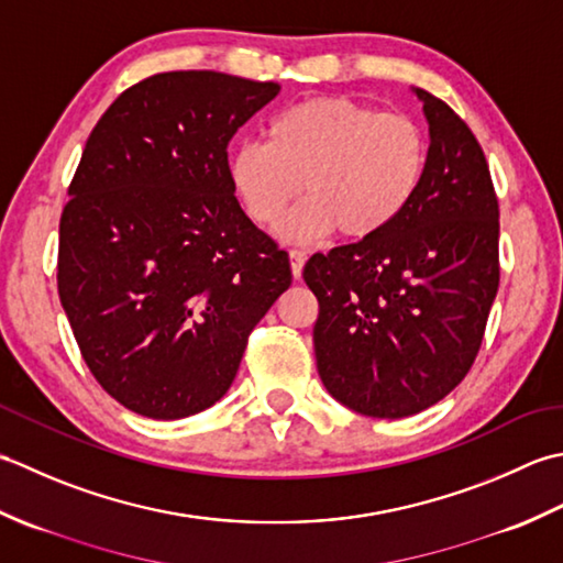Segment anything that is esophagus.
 <instances>
[{
	"label": "esophagus",
	"mask_w": 563,
	"mask_h": 563,
	"mask_svg": "<svg viewBox=\"0 0 563 563\" xmlns=\"http://www.w3.org/2000/svg\"><path fill=\"white\" fill-rule=\"evenodd\" d=\"M289 260H291V274L294 279H301V272L306 265V255L301 250H289Z\"/></svg>",
	"instance_id": "esophagus-1"
}]
</instances>
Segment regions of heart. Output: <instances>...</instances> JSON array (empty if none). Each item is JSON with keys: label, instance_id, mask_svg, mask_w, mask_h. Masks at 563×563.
Masks as SVG:
<instances>
[{"label": "heart", "instance_id": "obj_1", "mask_svg": "<svg viewBox=\"0 0 563 563\" xmlns=\"http://www.w3.org/2000/svg\"><path fill=\"white\" fill-rule=\"evenodd\" d=\"M428 135L396 111L347 97H313L279 111L267 141H247L228 159V177L245 213L279 225L286 243H316L340 231L347 240L382 235L418 197L428 172Z\"/></svg>", "mask_w": 563, "mask_h": 563}]
</instances>
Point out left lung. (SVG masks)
Wrapping results in <instances>:
<instances>
[{
  "label": "left lung",
  "instance_id": "8db88e82",
  "mask_svg": "<svg viewBox=\"0 0 563 563\" xmlns=\"http://www.w3.org/2000/svg\"><path fill=\"white\" fill-rule=\"evenodd\" d=\"M412 91L430 125L418 197L382 235L303 267L320 306V382L350 410L388 420L434 406L472 369L500 279L484 151L442 99Z\"/></svg>",
  "mask_w": 563,
  "mask_h": 563
}]
</instances>
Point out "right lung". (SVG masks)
<instances>
[{
    "instance_id": "add662e5",
    "label": "right lung",
    "mask_w": 563,
    "mask_h": 563,
    "mask_svg": "<svg viewBox=\"0 0 563 563\" xmlns=\"http://www.w3.org/2000/svg\"><path fill=\"white\" fill-rule=\"evenodd\" d=\"M277 82L163 73L87 137L60 218L57 294L101 388L153 420L211 408L289 289V255L240 209L228 143Z\"/></svg>"
}]
</instances>
